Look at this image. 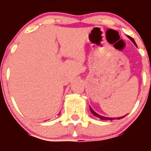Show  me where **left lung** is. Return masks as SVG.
I'll list each match as a JSON object with an SVG mask.
<instances>
[{
    "label": "left lung",
    "instance_id": "obj_1",
    "mask_svg": "<svg viewBox=\"0 0 151 151\" xmlns=\"http://www.w3.org/2000/svg\"><path fill=\"white\" fill-rule=\"evenodd\" d=\"M129 38H130L131 40H132V41L133 43L134 44V45H136L135 44V41H134V40L132 38V37H130V36H129ZM90 110H91V113H92V114H93V115L94 116H96V117H97V118H100L101 119H103V120H113V119H122V118H124V117L125 116H121V117H118V118H109V117H104V116H101V115H99V114H97V113H95V112L94 111V110H92L91 109V107L90 106Z\"/></svg>",
    "mask_w": 151,
    "mask_h": 151
}]
</instances>
